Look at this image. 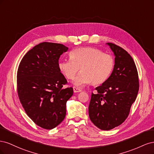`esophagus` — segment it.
<instances>
[{"instance_id": "esophagus-1", "label": "esophagus", "mask_w": 154, "mask_h": 154, "mask_svg": "<svg viewBox=\"0 0 154 154\" xmlns=\"http://www.w3.org/2000/svg\"><path fill=\"white\" fill-rule=\"evenodd\" d=\"M73 91H74V92H82V91L81 89H80V88H76V87H73Z\"/></svg>"}]
</instances>
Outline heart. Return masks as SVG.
<instances>
[{
    "instance_id": "obj_1",
    "label": "heart",
    "mask_w": 154,
    "mask_h": 154,
    "mask_svg": "<svg viewBox=\"0 0 154 154\" xmlns=\"http://www.w3.org/2000/svg\"><path fill=\"white\" fill-rule=\"evenodd\" d=\"M68 60H60L59 71L67 79H72L79 69L81 72L74 78L73 84L82 87L90 83L100 84L108 80L115 67V60L111 55L101 50L82 47L72 49Z\"/></svg>"
}]
</instances>
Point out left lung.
I'll use <instances>...</instances> for the list:
<instances>
[{"mask_svg":"<svg viewBox=\"0 0 154 154\" xmlns=\"http://www.w3.org/2000/svg\"><path fill=\"white\" fill-rule=\"evenodd\" d=\"M115 56V67L108 80L92 93L88 106L91 122L97 128L109 130L123 123L136 100L139 78L136 64L127 51L106 43Z\"/></svg>","mask_w":154,"mask_h":154,"instance_id":"obj_1","label":"left lung"}]
</instances>
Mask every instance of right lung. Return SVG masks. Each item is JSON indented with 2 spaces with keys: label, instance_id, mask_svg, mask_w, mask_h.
I'll return each mask as SVG.
<instances>
[{
  "label": "right lung",
  "instance_id": "add662e5",
  "mask_svg": "<svg viewBox=\"0 0 154 154\" xmlns=\"http://www.w3.org/2000/svg\"><path fill=\"white\" fill-rule=\"evenodd\" d=\"M68 48L61 44L42 42L29 50L17 71V92L27 115L44 129L55 128L66 115V103L72 87L59 71L58 60Z\"/></svg>",
  "mask_w": 154,
  "mask_h": 154
}]
</instances>
